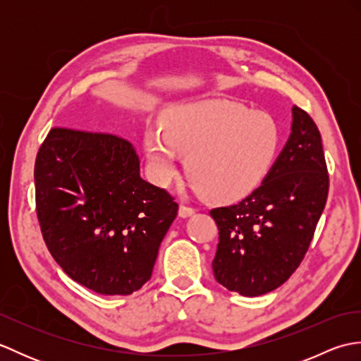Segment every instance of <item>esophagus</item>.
<instances>
[{"label": "esophagus", "mask_w": 361, "mask_h": 361, "mask_svg": "<svg viewBox=\"0 0 361 361\" xmlns=\"http://www.w3.org/2000/svg\"><path fill=\"white\" fill-rule=\"evenodd\" d=\"M178 214H180V217H189V216H192V214H195V208H192V206H188L185 203H181Z\"/></svg>", "instance_id": "1"}]
</instances>
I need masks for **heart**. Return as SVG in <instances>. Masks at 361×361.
Listing matches in <instances>:
<instances>
[{"label": "heart", "mask_w": 361, "mask_h": 361, "mask_svg": "<svg viewBox=\"0 0 361 361\" xmlns=\"http://www.w3.org/2000/svg\"><path fill=\"white\" fill-rule=\"evenodd\" d=\"M278 121L231 101H202L169 109L163 130L149 128L144 149L159 185L178 175L181 155L197 188L220 202L251 194L270 172L281 149Z\"/></svg>", "instance_id": "b5f03b06"}]
</instances>
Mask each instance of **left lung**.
Instances as JSON below:
<instances>
[{
    "label": "left lung",
    "instance_id": "obj_1",
    "mask_svg": "<svg viewBox=\"0 0 361 361\" xmlns=\"http://www.w3.org/2000/svg\"><path fill=\"white\" fill-rule=\"evenodd\" d=\"M291 111V135L262 185L237 204L209 211L219 228L214 276L243 296L265 295L295 273L326 206L319 130L302 109Z\"/></svg>",
    "mask_w": 361,
    "mask_h": 361
}]
</instances>
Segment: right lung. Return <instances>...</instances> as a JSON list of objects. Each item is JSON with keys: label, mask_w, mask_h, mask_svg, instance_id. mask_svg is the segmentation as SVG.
<instances>
[{"label": "right lung", "mask_w": 361, "mask_h": 361, "mask_svg": "<svg viewBox=\"0 0 361 361\" xmlns=\"http://www.w3.org/2000/svg\"><path fill=\"white\" fill-rule=\"evenodd\" d=\"M34 178L44 243L73 281L99 295H132L150 279L178 203L141 178L132 144L54 127Z\"/></svg>", "instance_id": "1"}]
</instances>
